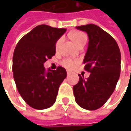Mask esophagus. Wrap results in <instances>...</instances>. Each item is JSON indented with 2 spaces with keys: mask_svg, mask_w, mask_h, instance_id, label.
<instances>
[{
  "mask_svg": "<svg viewBox=\"0 0 131 131\" xmlns=\"http://www.w3.org/2000/svg\"><path fill=\"white\" fill-rule=\"evenodd\" d=\"M70 74H71V72H70V71H67V75H68V76H69Z\"/></svg>",
  "mask_w": 131,
  "mask_h": 131,
  "instance_id": "esophagus-1",
  "label": "esophagus"
}]
</instances>
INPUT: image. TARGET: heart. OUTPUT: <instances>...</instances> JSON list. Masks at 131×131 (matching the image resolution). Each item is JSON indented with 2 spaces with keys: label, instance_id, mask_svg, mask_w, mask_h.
Instances as JSON below:
<instances>
[{
  "label": "heart",
  "instance_id": "1",
  "mask_svg": "<svg viewBox=\"0 0 131 131\" xmlns=\"http://www.w3.org/2000/svg\"><path fill=\"white\" fill-rule=\"evenodd\" d=\"M71 38L73 40V41L76 43V45L78 47L80 44H82L84 42H87V36L82 32H75L73 34H71ZM62 41V38H59L57 42H56V47H58V46L60 45V43ZM77 63L76 60H73L71 59H65L62 61V65L65 68H66L67 69H71L74 67L75 64Z\"/></svg>",
  "mask_w": 131,
  "mask_h": 131
}]
</instances>
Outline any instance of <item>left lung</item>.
<instances>
[{"mask_svg": "<svg viewBox=\"0 0 131 131\" xmlns=\"http://www.w3.org/2000/svg\"><path fill=\"white\" fill-rule=\"evenodd\" d=\"M88 33L89 42L84 58V70L90 72L87 79L79 74L73 87L75 101L88 110L101 107L113 93L120 74L121 54L114 38L94 24L77 26Z\"/></svg>", "mask_w": 131, "mask_h": 131, "instance_id": "left-lung-1", "label": "left lung"}]
</instances>
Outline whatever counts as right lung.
<instances>
[{
  "label": "right lung",
  "mask_w": 131,
  "mask_h": 131,
  "mask_svg": "<svg viewBox=\"0 0 131 131\" xmlns=\"http://www.w3.org/2000/svg\"><path fill=\"white\" fill-rule=\"evenodd\" d=\"M66 28L40 25L18 42L13 55V76L19 93L30 106L45 109L56 101L58 89L67 76L66 69L46 71L43 63L55 54L56 42Z\"/></svg>",
  "instance_id": "1"
}]
</instances>
